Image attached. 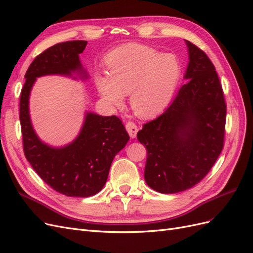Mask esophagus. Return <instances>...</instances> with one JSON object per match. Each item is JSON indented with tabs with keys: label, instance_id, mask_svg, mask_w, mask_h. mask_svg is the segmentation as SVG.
<instances>
[{
	"label": "esophagus",
	"instance_id": "34e87169",
	"mask_svg": "<svg viewBox=\"0 0 253 253\" xmlns=\"http://www.w3.org/2000/svg\"><path fill=\"white\" fill-rule=\"evenodd\" d=\"M125 127H126V130L128 131L129 135H130V138L134 139L135 136H136V132H138V130H139L138 126L135 125V123H133V122H128V123H126Z\"/></svg>",
	"mask_w": 253,
	"mask_h": 253
}]
</instances>
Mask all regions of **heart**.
Here are the masks:
<instances>
[{
    "instance_id": "b5f03b06",
    "label": "heart",
    "mask_w": 253,
    "mask_h": 253,
    "mask_svg": "<svg viewBox=\"0 0 253 253\" xmlns=\"http://www.w3.org/2000/svg\"><path fill=\"white\" fill-rule=\"evenodd\" d=\"M106 63L108 75L95 76L99 94L109 106L119 107L130 93L131 108L144 118L169 106L182 76L181 62L175 55L135 43L114 48Z\"/></svg>"
}]
</instances>
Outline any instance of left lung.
<instances>
[{"label": "left lung", "instance_id": "obj_1", "mask_svg": "<svg viewBox=\"0 0 253 253\" xmlns=\"http://www.w3.org/2000/svg\"><path fill=\"white\" fill-rule=\"evenodd\" d=\"M189 64L170 106L136 134L145 145L144 178L151 189L174 194L191 189L208 174L223 147L227 107L214 64L190 41Z\"/></svg>", "mask_w": 253, "mask_h": 253}]
</instances>
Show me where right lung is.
Segmentation results:
<instances>
[{
  "label": "right lung",
  "instance_id": "1",
  "mask_svg": "<svg viewBox=\"0 0 253 253\" xmlns=\"http://www.w3.org/2000/svg\"><path fill=\"white\" fill-rule=\"evenodd\" d=\"M85 46L84 40L67 41L38 55L26 72L20 96V123L27 161L46 184L71 197H89L102 190L115 155L129 140L118 117L93 112H85L81 132L66 146H49L34 130L28 103L36 79L45 75L71 77L73 73L88 78L79 60Z\"/></svg>",
  "mask_w": 253,
  "mask_h": 253
}]
</instances>
